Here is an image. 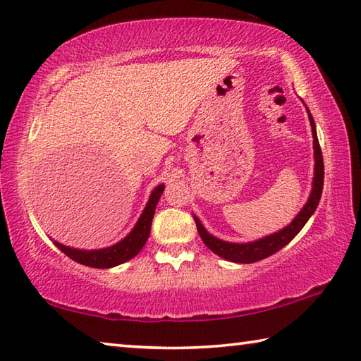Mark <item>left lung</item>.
<instances>
[{
    "instance_id": "left-lung-1",
    "label": "left lung",
    "mask_w": 361,
    "mask_h": 361,
    "mask_svg": "<svg viewBox=\"0 0 361 361\" xmlns=\"http://www.w3.org/2000/svg\"><path fill=\"white\" fill-rule=\"evenodd\" d=\"M307 116H310L311 129H312V139H314V161H316V166H314V180H312V191L310 199H307L306 205L301 208V212L297 214L289 226L284 227L283 231H278L276 233L268 235L265 238L255 240L252 243H228V241L219 240L213 237L212 233L205 231V227L202 226L199 218H195V226H197V231L203 243H205L214 254H218L219 257L237 262V264H254V262L262 260L265 257H270L271 254L278 252L279 249H283L286 245H289L290 241L295 238L301 228L305 227L307 219L311 218L312 213L316 212L319 205L320 195H322L324 189V158H322V149L319 145L317 133H316V123H314V118L307 110Z\"/></svg>"
}]
</instances>
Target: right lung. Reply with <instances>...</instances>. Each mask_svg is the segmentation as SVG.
Listing matches in <instances>:
<instances>
[{"instance_id":"1","label":"right lung","mask_w":361,"mask_h":361,"mask_svg":"<svg viewBox=\"0 0 361 361\" xmlns=\"http://www.w3.org/2000/svg\"><path fill=\"white\" fill-rule=\"evenodd\" d=\"M164 191V185L154 188V191L149 195V200L147 203L145 209H143L142 216L137 221L133 231L129 232L126 238L118 241L116 245L104 247V249H94V251H85V249H74L69 246H64L58 241H54L55 246L60 249L61 252L68 255L69 259L78 262V264L87 265L91 268H112L124 262L130 260L140 252V249L145 246L147 240L149 237V231H152V221L154 216L156 205H158L161 194Z\"/></svg>"}]
</instances>
